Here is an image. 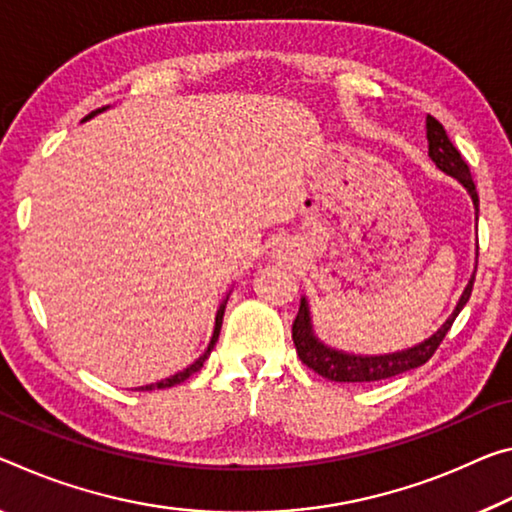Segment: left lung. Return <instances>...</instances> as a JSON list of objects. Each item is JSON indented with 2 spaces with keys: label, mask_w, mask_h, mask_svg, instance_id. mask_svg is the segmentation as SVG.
<instances>
[{
  "label": "left lung",
  "mask_w": 512,
  "mask_h": 512,
  "mask_svg": "<svg viewBox=\"0 0 512 512\" xmlns=\"http://www.w3.org/2000/svg\"><path fill=\"white\" fill-rule=\"evenodd\" d=\"M426 139H428V157L433 159V164L440 168L442 173L456 177V180L465 186L469 198L474 202L476 221H478L476 184L472 180V175H469L465 159L460 157L456 145H453L449 136H446L442 123H437L433 116H426ZM476 255H478V246H476ZM474 273L472 278H469L465 291H462V296L458 298L456 310L451 312L449 319H446L431 337L410 348H403V351L383 353V355H355V353H346V351H339V348L323 344L321 339L316 337L314 326H312L310 303H307V298L303 296L300 298L294 328H291V337H294L298 358L312 371L319 373V376L335 380V383H373V380H385V378L399 376V373H405L410 369H417L433 358V353L437 351V346L442 344L446 332L451 330L456 316L460 314L462 307L467 305L474 287Z\"/></svg>",
  "instance_id": "8db88e82"
}]
</instances>
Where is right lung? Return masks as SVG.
Here are the masks:
<instances>
[{"instance_id": "obj_1", "label": "right lung", "mask_w": 512, "mask_h": 512, "mask_svg": "<svg viewBox=\"0 0 512 512\" xmlns=\"http://www.w3.org/2000/svg\"><path fill=\"white\" fill-rule=\"evenodd\" d=\"M109 107H102V109H97V111H93V113H88V116L84 118V123L86 120H91L93 116H97V113H102V111H107ZM227 298H230V294H227L225 298H223V303L218 305V310H216V321H214V335H212V339H209V346H207V351L200 355V358L193 362V364H189V367L186 369H182V371H177L175 376H168V378H164V380H159V383H152V385H145V387H139V392H148V389H166V387H173V385H180V383H184L186 378L189 376H193V373L196 371H200V367L202 364H205V360L209 358V353L214 351V346H216V342H218V335H221V326H223V314H225V305H227Z\"/></svg>"}]
</instances>
